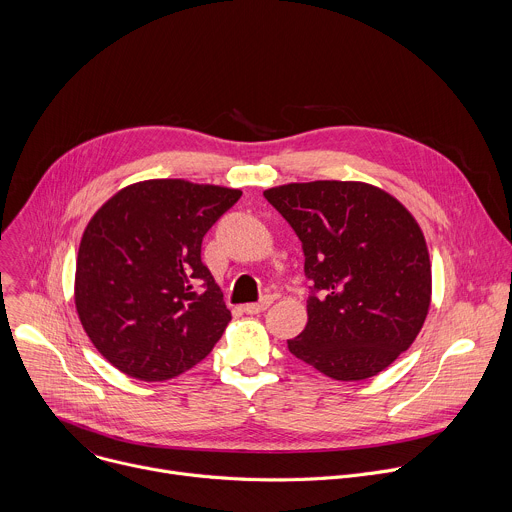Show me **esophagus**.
Here are the masks:
<instances>
[{"instance_id": "obj_1", "label": "esophagus", "mask_w": 512, "mask_h": 512, "mask_svg": "<svg viewBox=\"0 0 512 512\" xmlns=\"http://www.w3.org/2000/svg\"><path fill=\"white\" fill-rule=\"evenodd\" d=\"M271 304H273V298H271V296H265V298H261L259 302H253V304H245V306H243V310H245L247 314H259V312L267 310Z\"/></svg>"}]
</instances>
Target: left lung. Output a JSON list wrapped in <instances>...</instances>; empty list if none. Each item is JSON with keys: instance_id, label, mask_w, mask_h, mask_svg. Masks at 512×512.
<instances>
[{"instance_id": "8db88e82", "label": "left lung", "mask_w": 512, "mask_h": 512, "mask_svg": "<svg viewBox=\"0 0 512 512\" xmlns=\"http://www.w3.org/2000/svg\"><path fill=\"white\" fill-rule=\"evenodd\" d=\"M302 241L308 324L289 352L336 381L369 379L419 334L431 265L415 218L362 182L318 180L263 192Z\"/></svg>"}]
</instances>
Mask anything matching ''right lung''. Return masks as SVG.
<instances>
[{"label":"right lung","mask_w":512,"mask_h":512,"mask_svg":"<svg viewBox=\"0 0 512 512\" xmlns=\"http://www.w3.org/2000/svg\"><path fill=\"white\" fill-rule=\"evenodd\" d=\"M241 190L148 180L117 192L85 229L75 302L95 348L139 381L202 360L231 312L202 263V239Z\"/></svg>","instance_id":"right-lung-1"}]
</instances>
